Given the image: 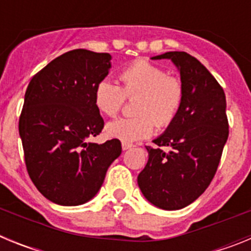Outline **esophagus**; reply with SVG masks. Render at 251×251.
<instances>
[{
  "instance_id": "obj_1",
  "label": "esophagus",
  "mask_w": 251,
  "mask_h": 251,
  "mask_svg": "<svg viewBox=\"0 0 251 251\" xmlns=\"http://www.w3.org/2000/svg\"><path fill=\"white\" fill-rule=\"evenodd\" d=\"M133 146L130 145V143H126V142H122V148H123V151H127L129 150V148H132Z\"/></svg>"
}]
</instances>
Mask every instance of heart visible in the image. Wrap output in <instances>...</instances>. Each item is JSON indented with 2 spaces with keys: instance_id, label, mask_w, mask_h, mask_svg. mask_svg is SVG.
<instances>
[{
  "instance_id": "obj_1",
  "label": "heart",
  "mask_w": 251,
  "mask_h": 251,
  "mask_svg": "<svg viewBox=\"0 0 251 251\" xmlns=\"http://www.w3.org/2000/svg\"><path fill=\"white\" fill-rule=\"evenodd\" d=\"M122 85L104 79L95 88L94 99L99 109L108 117L118 114L126 98L137 97L130 118H119L106 126L110 137L126 143L147 138L157 127L170 126L182 105L183 89L178 79L167 76L159 66L138 60L119 75Z\"/></svg>"
}]
</instances>
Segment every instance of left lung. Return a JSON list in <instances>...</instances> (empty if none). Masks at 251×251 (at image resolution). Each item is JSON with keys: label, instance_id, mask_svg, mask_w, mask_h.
<instances>
[{"label": "left lung", "instance_id": "8db88e82", "mask_svg": "<svg viewBox=\"0 0 251 251\" xmlns=\"http://www.w3.org/2000/svg\"><path fill=\"white\" fill-rule=\"evenodd\" d=\"M152 59H170L177 66L183 98L175 121L153 141L157 147H146L148 162L137 181L152 205L179 210L199 199L216 174L229 137L226 98L211 73L185 51Z\"/></svg>", "mask_w": 251, "mask_h": 251}]
</instances>
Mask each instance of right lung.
Masks as SVG:
<instances>
[{
    "instance_id": "add662e5",
    "label": "right lung",
    "mask_w": 251,
    "mask_h": 251,
    "mask_svg": "<svg viewBox=\"0 0 251 251\" xmlns=\"http://www.w3.org/2000/svg\"><path fill=\"white\" fill-rule=\"evenodd\" d=\"M112 56L85 49L68 51L31 79L19 121L28 176L51 202L83 205L98 194L106 171L122 153L119 139H90L104 127L95 88Z\"/></svg>"
}]
</instances>
